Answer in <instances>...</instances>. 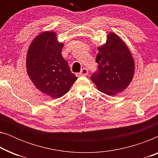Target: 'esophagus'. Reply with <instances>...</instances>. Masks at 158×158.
Wrapping results in <instances>:
<instances>
[{
    "mask_svg": "<svg viewBox=\"0 0 158 158\" xmlns=\"http://www.w3.org/2000/svg\"><path fill=\"white\" fill-rule=\"evenodd\" d=\"M88 74V70L86 68H83L82 69L81 73L79 74H77V76H85Z\"/></svg>",
    "mask_w": 158,
    "mask_h": 158,
    "instance_id": "obj_1",
    "label": "esophagus"
}]
</instances>
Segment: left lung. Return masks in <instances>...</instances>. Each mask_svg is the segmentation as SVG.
<instances>
[{"label":"left lung","mask_w":158,"mask_h":158,"mask_svg":"<svg viewBox=\"0 0 158 158\" xmlns=\"http://www.w3.org/2000/svg\"><path fill=\"white\" fill-rule=\"evenodd\" d=\"M98 71L90 79L98 90L109 96L124 91L135 75V60L125 42L111 32L103 46L98 47Z\"/></svg>","instance_id":"obj_1"}]
</instances>
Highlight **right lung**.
Returning <instances> with one entry per match:
<instances>
[{"instance_id": "obj_1", "label": "right lung", "mask_w": 158, "mask_h": 158, "mask_svg": "<svg viewBox=\"0 0 158 158\" xmlns=\"http://www.w3.org/2000/svg\"><path fill=\"white\" fill-rule=\"evenodd\" d=\"M63 46L55 31H44L34 39L27 52L29 78L39 90L52 98L64 96L77 80L62 56Z\"/></svg>"}]
</instances>
